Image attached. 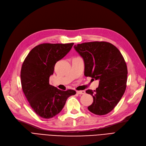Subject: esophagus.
<instances>
[{"instance_id":"esophagus-1","label":"esophagus","mask_w":146,"mask_h":146,"mask_svg":"<svg viewBox=\"0 0 146 146\" xmlns=\"http://www.w3.org/2000/svg\"><path fill=\"white\" fill-rule=\"evenodd\" d=\"M77 93L79 95H83L85 94V91L84 90H77Z\"/></svg>"}]
</instances>
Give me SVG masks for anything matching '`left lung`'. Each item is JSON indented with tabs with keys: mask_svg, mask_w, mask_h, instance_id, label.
<instances>
[{
	"mask_svg": "<svg viewBox=\"0 0 146 146\" xmlns=\"http://www.w3.org/2000/svg\"><path fill=\"white\" fill-rule=\"evenodd\" d=\"M74 47L83 58L85 76L99 80L95 90L86 91L94 99L88 110L98 115L109 113L126 88L127 68L122 54L116 46L106 42L83 43Z\"/></svg>",
	"mask_w": 146,
	"mask_h": 146,
	"instance_id": "1",
	"label": "left lung"
}]
</instances>
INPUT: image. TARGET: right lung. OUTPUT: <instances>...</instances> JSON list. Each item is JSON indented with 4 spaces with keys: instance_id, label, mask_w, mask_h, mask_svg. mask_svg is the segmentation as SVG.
<instances>
[{
    "instance_id": "1",
    "label": "right lung",
    "mask_w": 146,
    "mask_h": 146,
    "mask_svg": "<svg viewBox=\"0 0 146 146\" xmlns=\"http://www.w3.org/2000/svg\"><path fill=\"white\" fill-rule=\"evenodd\" d=\"M74 43H43L34 47L22 64L21 78L23 92L33 110L38 116L49 119L59 113L68 98L76 94L49 84L54 66L71 49Z\"/></svg>"
}]
</instances>
